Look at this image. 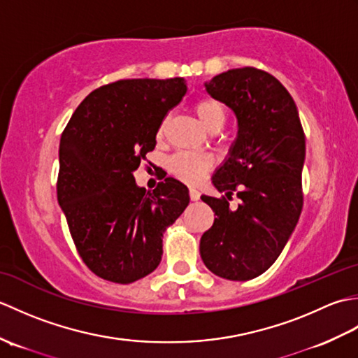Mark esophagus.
Returning <instances> with one entry per match:
<instances>
[{
	"instance_id": "1",
	"label": "esophagus",
	"mask_w": 358,
	"mask_h": 358,
	"mask_svg": "<svg viewBox=\"0 0 358 358\" xmlns=\"http://www.w3.org/2000/svg\"><path fill=\"white\" fill-rule=\"evenodd\" d=\"M189 196H191L192 201H196V200H200V192L196 191V189L191 187V189H189Z\"/></svg>"
}]
</instances>
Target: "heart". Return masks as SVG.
Listing matches in <instances>:
<instances>
[{"label":"heart","instance_id":"heart-1","mask_svg":"<svg viewBox=\"0 0 358 358\" xmlns=\"http://www.w3.org/2000/svg\"><path fill=\"white\" fill-rule=\"evenodd\" d=\"M194 110L199 117L200 123L208 131H220L226 123V110L222 103H218L212 98H203L194 104ZM166 129V121H163L158 129V135L162 136ZM214 166V157L209 154H200V152H186L181 150L173 154L169 158L167 167L172 175L178 180L185 181L187 185H199L206 173Z\"/></svg>","mask_w":358,"mask_h":358}]
</instances>
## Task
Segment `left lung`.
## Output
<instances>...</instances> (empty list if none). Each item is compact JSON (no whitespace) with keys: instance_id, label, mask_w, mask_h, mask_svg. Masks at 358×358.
<instances>
[{"instance_id":"obj_1","label":"left lung","mask_w":358,"mask_h":358,"mask_svg":"<svg viewBox=\"0 0 358 358\" xmlns=\"http://www.w3.org/2000/svg\"><path fill=\"white\" fill-rule=\"evenodd\" d=\"M204 86L234 110L238 134L212 177L224 195H201L217 218L203 234L200 255L218 277L252 280L277 260L300 218L305 132L292 96L268 72L231 69ZM234 193L237 208L229 206Z\"/></svg>"}]
</instances>
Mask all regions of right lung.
Here are the masks:
<instances>
[{
    "label": "right lung",
    "mask_w": 358,
    "mask_h": 358,
    "mask_svg": "<svg viewBox=\"0 0 358 358\" xmlns=\"http://www.w3.org/2000/svg\"><path fill=\"white\" fill-rule=\"evenodd\" d=\"M186 90L183 78L109 83L81 101L62 134L58 203L75 248L98 277L129 285L155 271L166 227L189 204L178 180L167 177L148 192L134 178Z\"/></svg>",
    "instance_id": "add662e5"
}]
</instances>
